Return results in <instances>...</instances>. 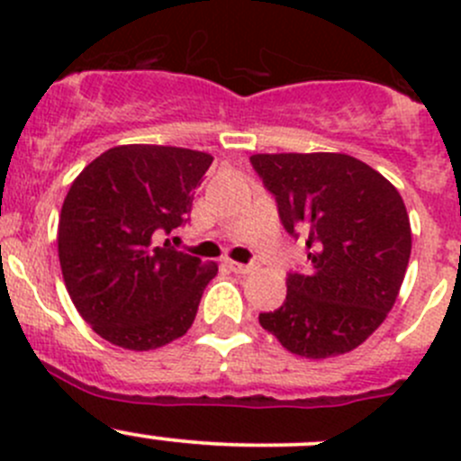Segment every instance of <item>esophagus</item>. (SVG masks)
I'll use <instances>...</instances> for the list:
<instances>
[{"label":"esophagus","mask_w":461,"mask_h":461,"mask_svg":"<svg viewBox=\"0 0 461 461\" xmlns=\"http://www.w3.org/2000/svg\"><path fill=\"white\" fill-rule=\"evenodd\" d=\"M227 267L231 269V272L236 274H249L252 269H257V265L254 263H236V260H227Z\"/></svg>","instance_id":"34e87169"}]
</instances>
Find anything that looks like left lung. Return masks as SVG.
I'll list each match as a JSON object with an SVG mask.
<instances>
[{
  "label": "left lung",
  "instance_id": "obj_1",
  "mask_svg": "<svg viewBox=\"0 0 461 461\" xmlns=\"http://www.w3.org/2000/svg\"><path fill=\"white\" fill-rule=\"evenodd\" d=\"M308 269L287 274V296L258 323L310 359L355 350L384 323L411 258V221L397 189L346 153L249 158Z\"/></svg>",
  "mask_w": 461,
  "mask_h": 461
}]
</instances>
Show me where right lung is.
Wrapping results in <instances>:
<instances>
[{
    "mask_svg": "<svg viewBox=\"0 0 461 461\" xmlns=\"http://www.w3.org/2000/svg\"><path fill=\"white\" fill-rule=\"evenodd\" d=\"M213 158L160 144H122L73 180L58 227L62 276L82 319L109 343L156 350L183 337L218 267L166 239L189 221Z\"/></svg>",
    "mask_w": 461,
    "mask_h": 461,
    "instance_id": "1",
    "label": "right lung"
}]
</instances>
